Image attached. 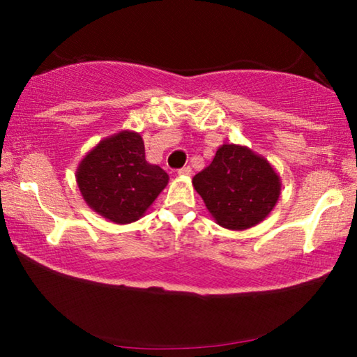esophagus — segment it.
Instances as JSON below:
<instances>
[{
    "instance_id": "obj_1",
    "label": "esophagus",
    "mask_w": 357,
    "mask_h": 357,
    "mask_svg": "<svg viewBox=\"0 0 357 357\" xmlns=\"http://www.w3.org/2000/svg\"><path fill=\"white\" fill-rule=\"evenodd\" d=\"M192 174H193V170H192V167H190V165H187V167H182L178 170L180 177H190Z\"/></svg>"
}]
</instances>
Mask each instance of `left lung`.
<instances>
[{
    "label": "left lung",
    "mask_w": 357,
    "mask_h": 357,
    "mask_svg": "<svg viewBox=\"0 0 357 357\" xmlns=\"http://www.w3.org/2000/svg\"><path fill=\"white\" fill-rule=\"evenodd\" d=\"M192 183L216 224L229 231L265 221L281 195V178L270 160L232 143L219 146L211 164Z\"/></svg>",
    "instance_id": "1"
}]
</instances>
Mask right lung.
Returning a JSON list of instances; mask_svg holds the SVG:
<instances>
[{"mask_svg":"<svg viewBox=\"0 0 357 357\" xmlns=\"http://www.w3.org/2000/svg\"><path fill=\"white\" fill-rule=\"evenodd\" d=\"M76 183L92 211L115 224H130L144 216L169 175L146 160L141 135L123 130L99 141L81 159Z\"/></svg>","mask_w":357,"mask_h":357,"instance_id":"obj_1","label":"right lung"}]
</instances>
